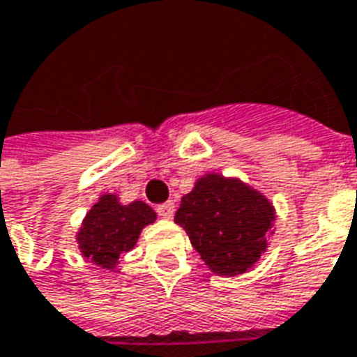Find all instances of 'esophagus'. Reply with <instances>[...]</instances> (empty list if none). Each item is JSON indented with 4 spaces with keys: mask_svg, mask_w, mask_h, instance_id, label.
<instances>
[{
    "mask_svg": "<svg viewBox=\"0 0 357 357\" xmlns=\"http://www.w3.org/2000/svg\"><path fill=\"white\" fill-rule=\"evenodd\" d=\"M158 215H160L161 218H173V215H175V204L173 202H165V204L158 205Z\"/></svg>",
    "mask_w": 357,
    "mask_h": 357,
    "instance_id": "obj_1",
    "label": "esophagus"
}]
</instances>
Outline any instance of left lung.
<instances>
[{
  "mask_svg": "<svg viewBox=\"0 0 357 357\" xmlns=\"http://www.w3.org/2000/svg\"><path fill=\"white\" fill-rule=\"evenodd\" d=\"M274 218V207L257 190L236 178L207 175L182 197L175 222L215 274L238 275L266 251Z\"/></svg>",
  "mask_w": 357,
  "mask_h": 357,
  "instance_id": "left-lung-1",
  "label": "left lung"
}]
</instances>
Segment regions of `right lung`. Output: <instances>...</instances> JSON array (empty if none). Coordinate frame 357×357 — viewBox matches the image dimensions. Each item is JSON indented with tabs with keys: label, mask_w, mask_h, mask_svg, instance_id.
<instances>
[{
	"label": "right lung",
	"mask_w": 357,
	"mask_h": 357,
	"mask_svg": "<svg viewBox=\"0 0 357 357\" xmlns=\"http://www.w3.org/2000/svg\"><path fill=\"white\" fill-rule=\"evenodd\" d=\"M155 213L150 205L132 202L118 204V197L106 194L93 205L77 234L83 257L102 268H114L119 255L131 251L140 230L152 225Z\"/></svg>",
	"instance_id": "right-lung-1"
}]
</instances>
